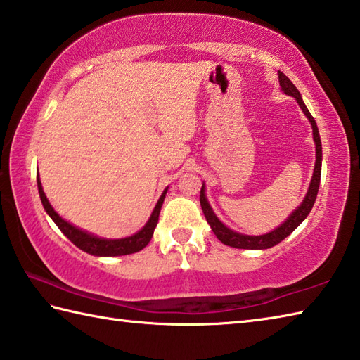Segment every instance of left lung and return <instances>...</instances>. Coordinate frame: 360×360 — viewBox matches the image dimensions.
Instances as JSON below:
<instances>
[{
	"instance_id": "1",
	"label": "left lung",
	"mask_w": 360,
	"mask_h": 360,
	"mask_svg": "<svg viewBox=\"0 0 360 360\" xmlns=\"http://www.w3.org/2000/svg\"><path fill=\"white\" fill-rule=\"evenodd\" d=\"M278 79H280V85L281 90L289 94V96L295 98L298 105L302 107L303 113L306 115V118L309 120L311 126H312V135H314V141H315V167H314V174H312V180L309 189H307V194L304 197V200L302 205L292 212L289 219H285L284 224L278 226L276 230L270 231L267 234H261V236H248V234H240L230 230L229 226H225L221 221H219L217 216L212 212L210 203L205 197V185L200 189V205H202V211L205 217H207V222L210 224L211 230L214 231L217 239L222 242L225 245H230L234 248H252V250H264V248H270L276 244H280L283 239H285L289 234L297 229V226L302 224L304 219L309 214L315 199H317V193H319V185H320V175H321V141H320V134L317 129V124H315V120L312 118V115L309 113V110L304 105V102L300 96V91L297 90V86L290 82V79L284 75V72H278Z\"/></svg>"
}]
</instances>
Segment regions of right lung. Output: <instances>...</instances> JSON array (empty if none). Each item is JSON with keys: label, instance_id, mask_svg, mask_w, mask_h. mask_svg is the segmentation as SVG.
Segmentation results:
<instances>
[{"label": "right lung", "instance_id": "1", "mask_svg": "<svg viewBox=\"0 0 360 360\" xmlns=\"http://www.w3.org/2000/svg\"><path fill=\"white\" fill-rule=\"evenodd\" d=\"M37 186H39V194H40V199L43 203V208H45L49 217L53 219L56 225L60 229V231L72 242V244L79 247L80 250H84V252L94 255V256H121V255H130V253H136L139 250H143V248L148 245L149 240L152 239L153 230H155V226L158 224L161 205H163L165 195L167 193V189L163 191V194H161L160 200L155 205V208H153V211H152V216L149 217L148 224H146L138 233H135L134 236H129L124 239H102V238L94 236V234H90L86 231H82L80 229H76L75 225H71L67 221H63V219L57 214L54 208L51 207V203L48 202L45 193H43L41 181H40L39 175H37Z\"/></svg>", "mask_w": 360, "mask_h": 360}]
</instances>
